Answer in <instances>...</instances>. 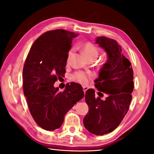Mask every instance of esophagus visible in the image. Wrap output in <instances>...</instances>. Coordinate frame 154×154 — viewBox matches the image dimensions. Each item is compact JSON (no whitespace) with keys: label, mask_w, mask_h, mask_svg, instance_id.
<instances>
[{"label":"esophagus","mask_w":154,"mask_h":154,"mask_svg":"<svg viewBox=\"0 0 154 154\" xmlns=\"http://www.w3.org/2000/svg\"><path fill=\"white\" fill-rule=\"evenodd\" d=\"M88 88L87 86H83V91H84V94L86 93V92L87 90H88Z\"/></svg>","instance_id":"34e87169"}]
</instances>
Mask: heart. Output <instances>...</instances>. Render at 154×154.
I'll list each match as a JSON object with an SVG mask.
<instances>
[{
  "label": "heart",
  "instance_id": "b5f03b06",
  "mask_svg": "<svg viewBox=\"0 0 154 154\" xmlns=\"http://www.w3.org/2000/svg\"><path fill=\"white\" fill-rule=\"evenodd\" d=\"M82 49L86 53L87 57L91 59H95L97 57L99 54V50L98 48L91 42H86L82 45ZM74 48H71L68 50L67 53V62H69L71 57L74 53ZM93 76V75L90 72H86L84 71L79 70L73 73L72 75V79L73 81L78 82L82 84H86L88 82L89 79Z\"/></svg>",
  "mask_w": 154,
  "mask_h": 154
}]
</instances>
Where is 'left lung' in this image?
<instances>
[{
    "instance_id": "obj_1",
    "label": "left lung",
    "mask_w": 154,
    "mask_h": 154,
    "mask_svg": "<svg viewBox=\"0 0 154 154\" xmlns=\"http://www.w3.org/2000/svg\"><path fill=\"white\" fill-rule=\"evenodd\" d=\"M95 43L105 50L108 57L99 77L95 80L99 97H95L93 89L86 92L85 100L89 111L83 123L91 134L101 136L116 129L127 113L134 87V72L131 63L122 54V48L116 40L100 36ZM103 92L107 95L104 100L100 99Z\"/></svg>"
}]
</instances>
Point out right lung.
I'll return each mask as SVG.
<instances>
[{
    "mask_svg": "<svg viewBox=\"0 0 154 154\" xmlns=\"http://www.w3.org/2000/svg\"><path fill=\"white\" fill-rule=\"evenodd\" d=\"M77 36L62 29L48 31L34 41L25 61L24 95L34 121L45 130L60 127L67 112L84 97L78 84H66L62 92L54 87L65 74L67 53Z\"/></svg>",
    "mask_w": 154,
    "mask_h": 154,
    "instance_id": "add662e5",
    "label": "right lung"
}]
</instances>
